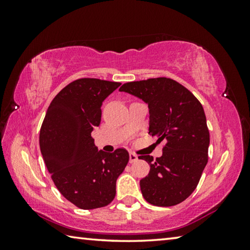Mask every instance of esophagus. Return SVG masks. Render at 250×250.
<instances>
[{
    "instance_id": "34e87169",
    "label": "esophagus",
    "mask_w": 250,
    "mask_h": 250,
    "mask_svg": "<svg viewBox=\"0 0 250 250\" xmlns=\"http://www.w3.org/2000/svg\"><path fill=\"white\" fill-rule=\"evenodd\" d=\"M137 161H138L137 154H134V153H130L129 154V162L130 163H134V162H137Z\"/></svg>"
}]
</instances>
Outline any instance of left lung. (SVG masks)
Listing matches in <instances>:
<instances>
[{"label":"left lung","instance_id":"1","mask_svg":"<svg viewBox=\"0 0 250 250\" xmlns=\"http://www.w3.org/2000/svg\"><path fill=\"white\" fill-rule=\"evenodd\" d=\"M119 90L146 101L149 132L166 142L160 158L139 156L150 166L140 181L143 197L155 206L180 204L196 188L208 161L209 131L202 104L188 88L167 77L125 83Z\"/></svg>","mask_w":250,"mask_h":250}]
</instances>
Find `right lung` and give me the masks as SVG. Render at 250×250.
<instances>
[{"instance_id": "obj_1", "label": "right lung", "mask_w": 250, "mask_h": 250, "mask_svg": "<svg viewBox=\"0 0 250 250\" xmlns=\"http://www.w3.org/2000/svg\"><path fill=\"white\" fill-rule=\"evenodd\" d=\"M120 83L79 78L52 100L40 132V146L50 177L62 196L82 209L107 206L117 179L129 162L124 147L98 151L91 131L101 121L103 101Z\"/></svg>"}]
</instances>
